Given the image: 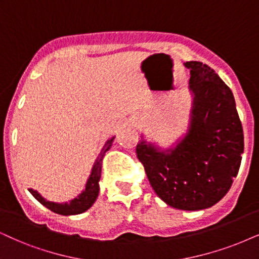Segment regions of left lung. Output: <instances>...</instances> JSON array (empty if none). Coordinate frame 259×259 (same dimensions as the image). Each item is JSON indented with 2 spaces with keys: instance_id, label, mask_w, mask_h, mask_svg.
Here are the masks:
<instances>
[{
  "instance_id": "1",
  "label": "left lung",
  "mask_w": 259,
  "mask_h": 259,
  "mask_svg": "<svg viewBox=\"0 0 259 259\" xmlns=\"http://www.w3.org/2000/svg\"><path fill=\"white\" fill-rule=\"evenodd\" d=\"M191 109L186 132L161 147L141 134L137 158L155 194L169 207L202 210L230 190L244 153V135L233 93L202 62H186Z\"/></svg>"
}]
</instances>
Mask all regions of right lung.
Masks as SVG:
<instances>
[{"label": "right lung", "mask_w": 259, "mask_h": 259, "mask_svg": "<svg viewBox=\"0 0 259 259\" xmlns=\"http://www.w3.org/2000/svg\"><path fill=\"white\" fill-rule=\"evenodd\" d=\"M114 140V136L111 137L105 142L103 149L98 155V158L94 161L93 167H92L91 175L88 177L86 184H84V189L81 191V194H78L76 197H74L70 201L64 202V203H57V202H51L48 201L47 198H44L39 194L38 191H35L33 189H28V191L31 192L32 196L37 199L39 203H41L44 207L50 209L51 211L56 212V214L64 215H77L82 214L86 210H88L92 205L94 204V202L97 201L98 195H99V181L101 177V165H103V159L105 156V153L107 150H110L112 147V142Z\"/></svg>", "instance_id": "add662e5"}]
</instances>
